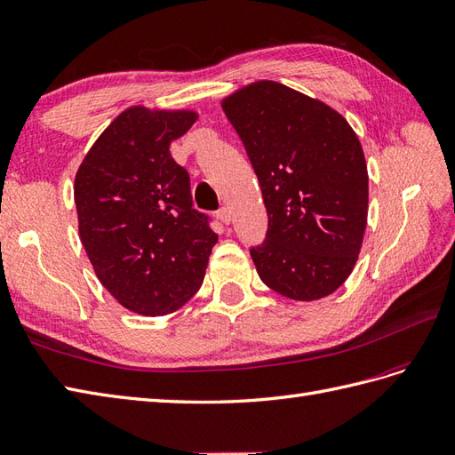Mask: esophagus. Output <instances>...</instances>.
I'll use <instances>...</instances> for the list:
<instances>
[{
	"instance_id": "34e87169",
	"label": "esophagus",
	"mask_w": 455,
	"mask_h": 455,
	"mask_svg": "<svg viewBox=\"0 0 455 455\" xmlns=\"http://www.w3.org/2000/svg\"><path fill=\"white\" fill-rule=\"evenodd\" d=\"M217 219H219L223 225H230V212H228V209H227V207L219 209V212H217Z\"/></svg>"
}]
</instances>
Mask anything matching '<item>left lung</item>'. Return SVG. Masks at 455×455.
I'll use <instances>...</instances> for the list:
<instances>
[{
	"mask_svg": "<svg viewBox=\"0 0 455 455\" xmlns=\"http://www.w3.org/2000/svg\"><path fill=\"white\" fill-rule=\"evenodd\" d=\"M258 174L269 228L251 259L261 281L313 301L354 271L367 227L369 174L352 126L327 103L273 80L220 101Z\"/></svg>",
	"mask_w": 455,
	"mask_h": 455,
	"instance_id": "1",
	"label": "left lung"
}]
</instances>
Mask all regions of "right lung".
Here are the masks:
<instances>
[{"label":"right lung","mask_w":455,"mask_h":455,"mask_svg":"<svg viewBox=\"0 0 455 455\" xmlns=\"http://www.w3.org/2000/svg\"><path fill=\"white\" fill-rule=\"evenodd\" d=\"M190 109H124L100 134L75 177L78 235L100 283L126 309L167 315L204 283L217 235L192 207L190 177L171 142Z\"/></svg>","instance_id":"1"}]
</instances>
